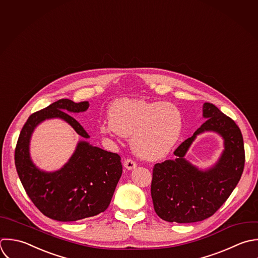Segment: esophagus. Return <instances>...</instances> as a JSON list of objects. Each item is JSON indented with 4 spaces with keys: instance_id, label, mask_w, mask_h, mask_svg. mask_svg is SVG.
Listing matches in <instances>:
<instances>
[{
    "instance_id": "obj_1",
    "label": "esophagus",
    "mask_w": 258,
    "mask_h": 258,
    "mask_svg": "<svg viewBox=\"0 0 258 258\" xmlns=\"http://www.w3.org/2000/svg\"><path fill=\"white\" fill-rule=\"evenodd\" d=\"M123 166L127 170H134L137 167V163L134 160H132V159H126L124 161V163H123Z\"/></svg>"
}]
</instances>
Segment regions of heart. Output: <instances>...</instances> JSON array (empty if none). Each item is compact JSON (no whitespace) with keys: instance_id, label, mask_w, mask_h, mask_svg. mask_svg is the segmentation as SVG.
<instances>
[{"instance_id":"heart-1","label":"heart","mask_w":258,"mask_h":258,"mask_svg":"<svg viewBox=\"0 0 258 258\" xmlns=\"http://www.w3.org/2000/svg\"><path fill=\"white\" fill-rule=\"evenodd\" d=\"M109 122L100 125L103 135L132 137L138 156L156 161L165 158L178 142L183 118L177 106L169 102L120 99L108 112Z\"/></svg>"}]
</instances>
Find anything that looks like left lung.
I'll return each mask as SVG.
<instances>
[{"instance_id": "1", "label": "left lung", "mask_w": 258, "mask_h": 258, "mask_svg": "<svg viewBox=\"0 0 258 258\" xmlns=\"http://www.w3.org/2000/svg\"><path fill=\"white\" fill-rule=\"evenodd\" d=\"M203 116L206 121L174 152L176 159L154 167L152 199L156 213L165 221L193 223L209 218L228 199L243 173L245 153L238 125L209 102L203 105ZM205 131L220 134L225 151L212 168L201 171L184 156L197 136Z\"/></svg>"}]
</instances>
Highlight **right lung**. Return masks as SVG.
Returning <instances> with one entry per match:
<instances>
[{
	"label": "right lung",
	"instance_id": "add662e5",
	"mask_svg": "<svg viewBox=\"0 0 258 258\" xmlns=\"http://www.w3.org/2000/svg\"><path fill=\"white\" fill-rule=\"evenodd\" d=\"M88 101L59 99L34 112L24 124L15 150V165L20 181L34 205L47 217L72 222L104 212L110 204L122 173L120 157L93 147L86 141L77 144L69 161L58 171L39 170L30 157V140L35 127L50 118H61L84 139L89 136L69 113L83 112Z\"/></svg>",
	"mask_w": 258,
	"mask_h": 258
}]
</instances>
